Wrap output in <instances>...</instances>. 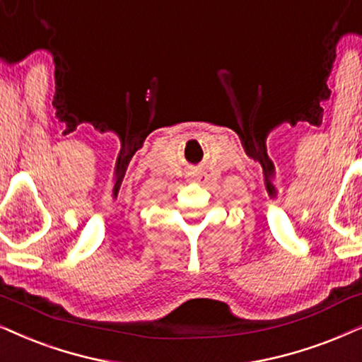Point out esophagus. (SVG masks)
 <instances>
[{"label": "esophagus", "mask_w": 362, "mask_h": 362, "mask_svg": "<svg viewBox=\"0 0 362 362\" xmlns=\"http://www.w3.org/2000/svg\"><path fill=\"white\" fill-rule=\"evenodd\" d=\"M194 180H201V177H199V176H196V177H194Z\"/></svg>", "instance_id": "34e87169"}]
</instances>
